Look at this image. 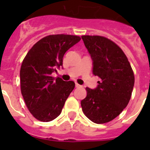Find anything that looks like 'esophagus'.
<instances>
[{
    "label": "esophagus",
    "mask_w": 150,
    "mask_h": 150,
    "mask_svg": "<svg viewBox=\"0 0 150 150\" xmlns=\"http://www.w3.org/2000/svg\"><path fill=\"white\" fill-rule=\"evenodd\" d=\"M75 87H76V88H79V87H82V86H80V85H79L78 83H75Z\"/></svg>",
    "instance_id": "34e87169"
}]
</instances>
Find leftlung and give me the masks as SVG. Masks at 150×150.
Wrapping results in <instances>:
<instances>
[{
	"label": "left lung",
	"mask_w": 150,
	"mask_h": 150,
	"mask_svg": "<svg viewBox=\"0 0 150 150\" xmlns=\"http://www.w3.org/2000/svg\"><path fill=\"white\" fill-rule=\"evenodd\" d=\"M82 39L93 60V74L100 78L96 89L86 88L82 111L94 123H107L127 107L135 83L134 73L123 50L113 41L100 36Z\"/></svg>",
	"instance_id": "left-lung-1"
}]
</instances>
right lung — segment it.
<instances>
[{"label": "right lung", "instance_id": "right-lung-1", "mask_svg": "<svg viewBox=\"0 0 150 150\" xmlns=\"http://www.w3.org/2000/svg\"><path fill=\"white\" fill-rule=\"evenodd\" d=\"M80 40L72 35H50L35 43L25 57L20 70L21 92L29 112L39 121L57 117L75 88L73 81L51 75L62 66L66 51Z\"/></svg>", "mask_w": 150, "mask_h": 150}]
</instances>
